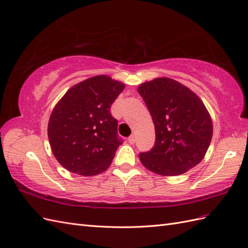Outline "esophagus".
<instances>
[{
    "label": "esophagus",
    "instance_id": "1",
    "mask_svg": "<svg viewBox=\"0 0 248 248\" xmlns=\"http://www.w3.org/2000/svg\"><path fill=\"white\" fill-rule=\"evenodd\" d=\"M135 140H136V139H135V136H134V135H131V136L128 138V141H129L130 144H134V143H135Z\"/></svg>",
    "mask_w": 248,
    "mask_h": 248
}]
</instances>
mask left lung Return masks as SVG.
I'll list each match as a JSON object with an SVG mask.
<instances>
[{
	"instance_id": "1",
	"label": "left lung",
	"mask_w": 248,
	"mask_h": 248,
	"mask_svg": "<svg viewBox=\"0 0 248 248\" xmlns=\"http://www.w3.org/2000/svg\"><path fill=\"white\" fill-rule=\"evenodd\" d=\"M155 125L154 147L139 154L148 170L163 176L186 173L204 157L213 124L204 104L186 86L169 78L138 88Z\"/></svg>"
}]
</instances>
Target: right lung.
Wrapping results in <instances>:
<instances>
[{"instance_id":"right-lung-1","label":"right lung","mask_w":248,"mask_h":248,"mask_svg":"<svg viewBox=\"0 0 248 248\" xmlns=\"http://www.w3.org/2000/svg\"><path fill=\"white\" fill-rule=\"evenodd\" d=\"M123 82L98 75L73 86L54 107L48 124L51 150L62 166L82 176L103 173L124 140L110 112Z\"/></svg>"}]
</instances>
